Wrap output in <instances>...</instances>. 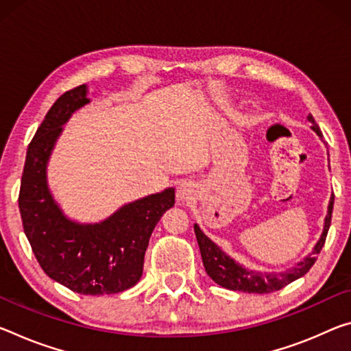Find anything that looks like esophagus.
Returning <instances> with one entry per match:
<instances>
[{"label":"esophagus","instance_id":"1","mask_svg":"<svg viewBox=\"0 0 351 351\" xmlns=\"http://www.w3.org/2000/svg\"><path fill=\"white\" fill-rule=\"evenodd\" d=\"M184 197H186V192L182 191V189H180V191H178V199H180V202H182V199H184Z\"/></svg>","mask_w":351,"mask_h":351}]
</instances>
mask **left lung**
Here are the masks:
<instances>
[{"mask_svg":"<svg viewBox=\"0 0 351 351\" xmlns=\"http://www.w3.org/2000/svg\"><path fill=\"white\" fill-rule=\"evenodd\" d=\"M308 120L313 123V131L317 132V136L322 137L320 128L315 123L314 117L308 115ZM332 204H335V195L330 198V204H328V213L325 217L324 223V231H322L320 239L308 256L304 259L300 261L292 269H287L285 271H280V274H267V271H258L252 270L239 264L231 256H228L223 250H221L215 242L210 241V239L204 234L197 223L193 225V230H195L197 242L199 247V253H202L203 265L206 274H208L213 281L217 285L230 289V291H239V292H248V293H270L275 291H280L287 285H291L292 281L298 280V278L304 276L308 274L311 267L314 265L317 261V254L320 253L322 247H324L325 239L328 234V230H330L331 225V214H332Z\"/></svg>","mask_w":351,"mask_h":351,"instance_id":"left-lung-1","label":"left lung"}]
</instances>
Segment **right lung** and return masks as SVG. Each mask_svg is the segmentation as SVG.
Segmentation results:
<instances>
[{
    "instance_id": "right-lung-1",
    "label": "right lung",
    "mask_w": 351,
    "mask_h": 351,
    "mask_svg": "<svg viewBox=\"0 0 351 351\" xmlns=\"http://www.w3.org/2000/svg\"><path fill=\"white\" fill-rule=\"evenodd\" d=\"M86 84L65 92L48 110L27 147L19 208L23 230L43 271L82 295L119 293L137 285L154 226L173 208L175 189L126 203L97 223L64 214L48 186V160L64 125L90 103Z\"/></svg>"
}]
</instances>
